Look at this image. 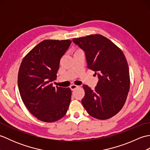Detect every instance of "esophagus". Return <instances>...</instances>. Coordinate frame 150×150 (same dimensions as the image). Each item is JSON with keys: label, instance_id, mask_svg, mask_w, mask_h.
Masks as SVG:
<instances>
[{"label": "esophagus", "instance_id": "obj_1", "mask_svg": "<svg viewBox=\"0 0 150 150\" xmlns=\"http://www.w3.org/2000/svg\"><path fill=\"white\" fill-rule=\"evenodd\" d=\"M78 88H79L78 86L75 85V84H72L70 86V88H71V90H75V89H77Z\"/></svg>", "mask_w": 150, "mask_h": 150}]
</instances>
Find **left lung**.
<instances>
[{"label":"left lung","instance_id":"8db88e82","mask_svg":"<svg viewBox=\"0 0 150 150\" xmlns=\"http://www.w3.org/2000/svg\"><path fill=\"white\" fill-rule=\"evenodd\" d=\"M73 41L84 51L88 68L98 77L94 90L83 86L85 95L82 104L95 119H110L122 109L129 90L126 57L119 47L99 34L75 38Z\"/></svg>","mask_w":150,"mask_h":150}]
</instances>
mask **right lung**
<instances>
[{
    "mask_svg": "<svg viewBox=\"0 0 150 150\" xmlns=\"http://www.w3.org/2000/svg\"><path fill=\"white\" fill-rule=\"evenodd\" d=\"M70 40H44L24 57L18 73V90L22 101L37 119L46 122L65 115L71 102L69 88L53 87L60 60Z\"/></svg>",
    "mask_w": 150,
    "mask_h": 150,
    "instance_id": "1",
    "label": "right lung"
}]
</instances>
